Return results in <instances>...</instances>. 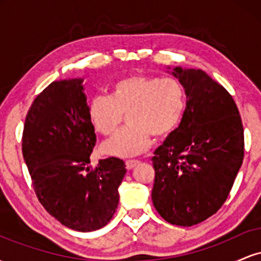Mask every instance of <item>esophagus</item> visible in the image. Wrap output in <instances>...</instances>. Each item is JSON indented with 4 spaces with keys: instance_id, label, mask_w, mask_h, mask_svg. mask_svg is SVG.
Instances as JSON below:
<instances>
[{
    "instance_id": "1",
    "label": "esophagus",
    "mask_w": 261,
    "mask_h": 261,
    "mask_svg": "<svg viewBox=\"0 0 261 261\" xmlns=\"http://www.w3.org/2000/svg\"><path fill=\"white\" fill-rule=\"evenodd\" d=\"M125 164H126L127 169H133L134 167H136L137 164H139V161H137V160H127L126 162H125Z\"/></svg>"
}]
</instances>
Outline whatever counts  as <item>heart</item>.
Here are the masks:
<instances>
[{"instance_id":"b5f03b06","label":"heart","mask_w":261,"mask_h":261,"mask_svg":"<svg viewBox=\"0 0 261 261\" xmlns=\"http://www.w3.org/2000/svg\"><path fill=\"white\" fill-rule=\"evenodd\" d=\"M185 97L181 83L174 77L131 76L116 82L110 97L98 95L89 104V118L95 131L112 135L127 114L128 126L101 145L108 155L128 158L142 153L151 135L164 137L179 124Z\"/></svg>"}]
</instances>
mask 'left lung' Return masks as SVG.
Here are the masks:
<instances>
[{"label":"left lung","instance_id":"left-lung-1","mask_svg":"<svg viewBox=\"0 0 261 261\" xmlns=\"http://www.w3.org/2000/svg\"><path fill=\"white\" fill-rule=\"evenodd\" d=\"M187 103L179 126L152 157L153 206L167 222L190 227L226 201L244 157V130L230 94L205 71L169 67Z\"/></svg>","mask_w":261,"mask_h":261}]
</instances>
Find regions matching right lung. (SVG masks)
Returning a JSON list of instances; mask_svg holds the SVG:
<instances>
[{
  "label": "right lung",
  "mask_w": 261,
  "mask_h": 261,
  "mask_svg": "<svg viewBox=\"0 0 261 261\" xmlns=\"http://www.w3.org/2000/svg\"><path fill=\"white\" fill-rule=\"evenodd\" d=\"M95 141L83 79L55 81L33 101L22 139L33 187L53 217L79 232L99 229L112 220L126 174L115 157L91 169Z\"/></svg>",
  "instance_id": "1"
}]
</instances>
